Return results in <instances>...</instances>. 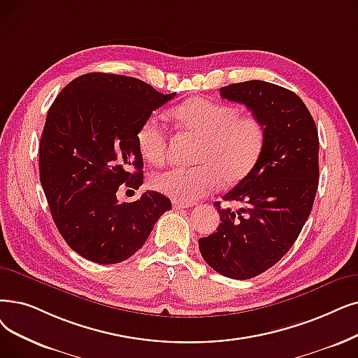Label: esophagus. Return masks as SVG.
Here are the masks:
<instances>
[{"label":"esophagus","instance_id":"34e87169","mask_svg":"<svg viewBox=\"0 0 358 358\" xmlns=\"http://www.w3.org/2000/svg\"><path fill=\"white\" fill-rule=\"evenodd\" d=\"M190 206H192V203H184V201H177V200L173 201V208H174L176 210L184 209V208H190Z\"/></svg>","mask_w":358,"mask_h":358}]
</instances>
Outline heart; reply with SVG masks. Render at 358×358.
Returning <instances> with one entry per match:
<instances>
[{"instance_id":"b5f03b06","label":"heart","mask_w":358,"mask_h":358,"mask_svg":"<svg viewBox=\"0 0 358 358\" xmlns=\"http://www.w3.org/2000/svg\"><path fill=\"white\" fill-rule=\"evenodd\" d=\"M181 126L200 138L194 155L199 165L169 168L150 180L152 187L177 201H193L244 178L265 148L266 127L256 115H240L238 108L203 98L185 101L174 110ZM142 157L161 165L166 157V130L158 115L148 117L137 130Z\"/></svg>"}]
</instances>
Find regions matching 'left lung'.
Returning <instances> with one entry per match:
<instances>
[{
  "label": "left lung",
  "mask_w": 358,
  "mask_h": 358,
  "mask_svg": "<svg viewBox=\"0 0 358 358\" xmlns=\"http://www.w3.org/2000/svg\"><path fill=\"white\" fill-rule=\"evenodd\" d=\"M224 99L244 103L266 127L259 161L224 199L215 201L221 224L199 238L208 265L232 279H250L272 268L289 250L312 212L319 184V136L315 120L294 92L248 80L220 89Z\"/></svg>",
  "instance_id": "left-lung-1"
}]
</instances>
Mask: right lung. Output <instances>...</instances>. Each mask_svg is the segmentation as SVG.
Here are the masks:
<instances>
[{
  "label": "right lung",
  "instance_id": "1",
  "mask_svg": "<svg viewBox=\"0 0 358 358\" xmlns=\"http://www.w3.org/2000/svg\"><path fill=\"white\" fill-rule=\"evenodd\" d=\"M174 96L134 77L87 73L52 102L39 145V177L61 237L82 257L101 265L127 260L171 209L158 192L131 203H120L117 192L121 184L142 185L137 130Z\"/></svg>",
  "mask_w": 358,
  "mask_h": 358
}]
</instances>
